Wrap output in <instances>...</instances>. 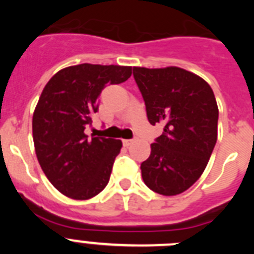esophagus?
<instances>
[{
	"instance_id": "1",
	"label": "esophagus",
	"mask_w": 254,
	"mask_h": 254,
	"mask_svg": "<svg viewBox=\"0 0 254 254\" xmlns=\"http://www.w3.org/2000/svg\"><path fill=\"white\" fill-rule=\"evenodd\" d=\"M123 142V146H129L132 142H133V140H122Z\"/></svg>"
}]
</instances>
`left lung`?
I'll return each mask as SVG.
<instances>
[{
	"label": "left lung",
	"instance_id": "8db88e82",
	"mask_svg": "<svg viewBox=\"0 0 254 254\" xmlns=\"http://www.w3.org/2000/svg\"><path fill=\"white\" fill-rule=\"evenodd\" d=\"M147 120L163 123L141 164L145 185L163 196L183 193L202 176L217 140L219 108L210 85L181 67H133Z\"/></svg>",
	"mask_w": 254,
	"mask_h": 254
}]
</instances>
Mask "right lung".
<instances>
[{
	"label": "right lung",
	"instance_id": "obj_1",
	"mask_svg": "<svg viewBox=\"0 0 254 254\" xmlns=\"http://www.w3.org/2000/svg\"><path fill=\"white\" fill-rule=\"evenodd\" d=\"M132 75L131 66L82 64L60 69L47 82L33 114V140L42 170L53 187L72 199H89L109 182L122 141L87 137L99 95Z\"/></svg>",
	"mask_w": 254,
	"mask_h": 254
}]
</instances>
